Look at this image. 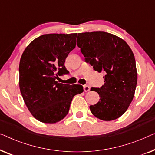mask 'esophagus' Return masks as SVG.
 Instances as JSON below:
<instances>
[{
    "label": "esophagus",
    "instance_id": "34e87169",
    "mask_svg": "<svg viewBox=\"0 0 155 155\" xmlns=\"http://www.w3.org/2000/svg\"><path fill=\"white\" fill-rule=\"evenodd\" d=\"M84 91L85 92H88V91H90V86H87V85H84Z\"/></svg>",
    "mask_w": 155,
    "mask_h": 155
}]
</instances>
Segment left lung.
<instances>
[{"label":"left lung","mask_w":155,"mask_h":155,"mask_svg":"<svg viewBox=\"0 0 155 155\" xmlns=\"http://www.w3.org/2000/svg\"><path fill=\"white\" fill-rule=\"evenodd\" d=\"M77 45L95 71H105L101 88H91L100 98L90 106L92 114L101 120L112 121L128 110L134 97L138 74L133 51L126 42L104 31L80 33Z\"/></svg>","instance_id":"8db88e82"}]
</instances>
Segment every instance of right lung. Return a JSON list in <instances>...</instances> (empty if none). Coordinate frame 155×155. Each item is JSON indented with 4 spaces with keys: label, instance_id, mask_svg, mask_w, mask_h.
I'll return each mask as SVG.
<instances>
[{
    "label": "right lung",
    "instance_id": "obj_1",
    "mask_svg": "<svg viewBox=\"0 0 155 155\" xmlns=\"http://www.w3.org/2000/svg\"><path fill=\"white\" fill-rule=\"evenodd\" d=\"M77 34H48L35 38L21 55L19 84L26 106L35 119L45 124L60 121L68 114L74 95L82 86L59 83L56 78L68 72L64 65L75 48Z\"/></svg>",
    "mask_w": 155,
    "mask_h": 155
}]
</instances>
